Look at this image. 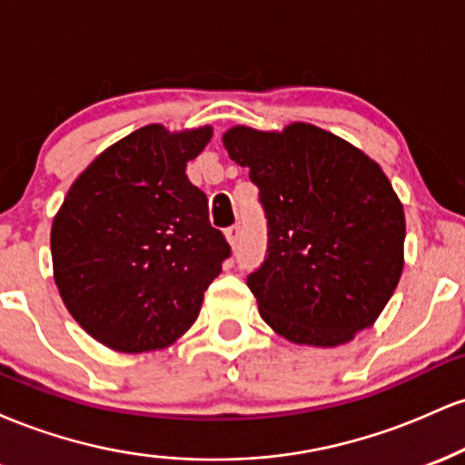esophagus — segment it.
<instances>
[{
  "label": "esophagus",
  "mask_w": 465,
  "mask_h": 465,
  "mask_svg": "<svg viewBox=\"0 0 465 465\" xmlns=\"http://www.w3.org/2000/svg\"><path fill=\"white\" fill-rule=\"evenodd\" d=\"M225 236H227V240H229V244H232V247H238V242H240V236H242V227L238 225H232V227H227L225 229Z\"/></svg>",
  "instance_id": "esophagus-1"
}]
</instances>
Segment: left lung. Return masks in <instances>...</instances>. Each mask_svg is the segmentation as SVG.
<instances>
[{"label": "left lung", "mask_w": 465, "mask_h": 465, "mask_svg": "<svg viewBox=\"0 0 465 465\" xmlns=\"http://www.w3.org/2000/svg\"><path fill=\"white\" fill-rule=\"evenodd\" d=\"M249 168L266 255L247 277L260 314L292 343L341 345L370 328L402 273L404 212L367 154L311 124L236 126L223 137Z\"/></svg>", "instance_id": "1"}]
</instances>
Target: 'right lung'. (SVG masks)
Segmentation results:
<instances>
[{"instance_id": "right-lung-1", "label": "right lung", "mask_w": 465, "mask_h": 465, "mask_svg": "<svg viewBox=\"0 0 465 465\" xmlns=\"http://www.w3.org/2000/svg\"><path fill=\"white\" fill-rule=\"evenodd\" d=\"M210 140V126H143L106 148L58 210L56 286L80 328L106 348L133 354L177 341L232 255L205 192L185 174Z\"/></svg>"}]
</instances>
